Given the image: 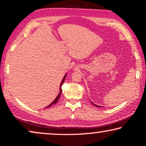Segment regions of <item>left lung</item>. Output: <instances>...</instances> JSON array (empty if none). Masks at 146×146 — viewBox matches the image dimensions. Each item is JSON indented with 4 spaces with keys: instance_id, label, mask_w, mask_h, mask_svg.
<instances>
[{
    "instance_id": "left-lung-1",
    "label": "left lung",
    "mask_w": 146,
    "mask_h": 146,
    "mask_svg": "<svg viewBox=\"0 0 146 146\" xmlns=\"http://www.w3.org/2000/svg\"><path fill=\"white\" fill-rule=\"evenodd\" d=\"M91 104H93V105H94L95 106H97V107H99V108L100 107V106H97V105H96V104H93V102H91Z\"/></svg>"
}]
</instances>
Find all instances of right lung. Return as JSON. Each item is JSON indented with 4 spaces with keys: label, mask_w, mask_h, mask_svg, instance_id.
<instances>
[{
    "label": "right lung",
    "mask_w": 146,
    "mask_h": 146,
    "mask_svg": "<svg viewBox=\"0 0 146 146\" xmlns=\"http://www.w3.org/2000/svg\"><path fill=\"white\" fill-rule=\"evenodd\" d=\"M66 75H64V78H63V79H62V82H61V83H60V91H59V93H58V95H57V97H56L55 99L53 101V102L50 104H49V106H47L46 108H49V107H51V106L53 105V104H55L58 102V99H59V98H60V95H61V93H62V89H61V87H62V84H63V83H64V80H65V78H66Z\"/></svg>",
    "instance_id": "right-lung-1"
}]
</instances>
